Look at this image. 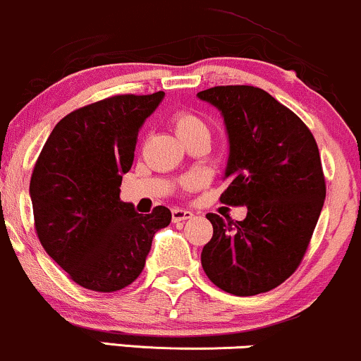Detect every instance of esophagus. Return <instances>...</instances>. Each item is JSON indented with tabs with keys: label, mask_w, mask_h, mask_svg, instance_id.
I'll return each mask as SVG.
<instances>
[{
	"label": "esophagus",
	"mask_w": 361,
	"mask_h": 361,
	"mask_svg": "<svg viewBox=\"0 0 361 361\" xmlns=\"http://www.w3.org/2000/svg\"><path fill=\"white\" fill-rule=\"evenodd\" d=\"M171 219H173V224H180L188 219H193V214L190 210H185V208H173Z\"/></svg>",
	"instance_id": "34e87169"
}]
</instances>
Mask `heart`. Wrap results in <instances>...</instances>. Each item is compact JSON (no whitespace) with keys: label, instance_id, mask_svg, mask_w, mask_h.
Here are the masks:
<instances>
[{"label":"heart","instance_id":"1","mask_svg":"<svg viewBox=\"0 0 361 361\" xmlns=\"http://www.w3.org/2000/svg\"><path fill=\"white\" fill-rule=\"evenodd\" d=\"M171 124L181 141L190 142L195 139H210V126L202 116L193 111H178L171 116ZM192 185V181H185V186Z\"/></svg>","mask_w":361,"mask_h":361}]
</instances>
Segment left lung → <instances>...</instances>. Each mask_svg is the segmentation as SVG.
<instances>
[{
  "label": "left lung",
  "instance_id": "left-lung-1",
  "mask_svg": "<svg viewBox=\"0 0 361 361\" xmlns=\"http://www.w3.org/2000/svg\"><path fill=\"white\" fill-rule=\"evenodd\" d=\"M222 111L230 156L220 202L247 207L233 222L208 214L214 237L202 266L216 288L255 296L277 288L305 257L318 224L326 183L310 128L254 85H216L198 92Z\"/></svg>",
  "mask_w": 361,
  "mask_h": 361
}]
</instances>
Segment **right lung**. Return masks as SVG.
Segmentation results:
<instances>
[{
	"instance_id": "1",
	"label": "right lung",
	"mask_w": 361,
	"mask_h": 361,
	"mask_svg": "<svg viewBox=\"0 0 361 361\" xmlns=\"http://www.w3.org/2000/svg\"><path fill=\"white\" fill-rule=\"evenodd\" d=\"M164 92L121 94L72 111L55 126L30 180L35 232L73 282L97 293L128 288L171 212L147 215L119 198L139 128Z\"/></svg>"
}]
</instances>
